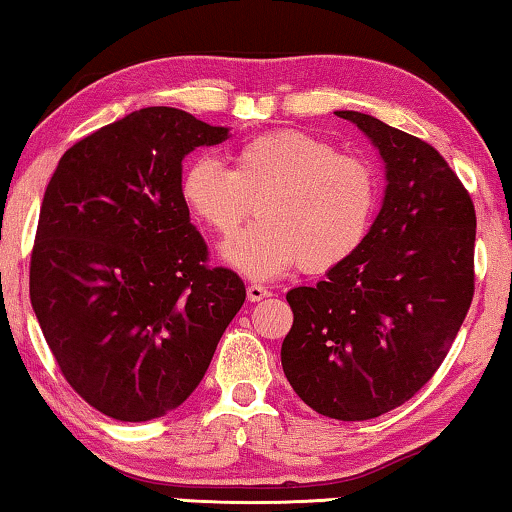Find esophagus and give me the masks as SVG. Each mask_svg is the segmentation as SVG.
Returning <instances> with one entry per match:
<instances>
[{
    "label": "esophagus",
    "instance_id": "esophagus-1",
    "mask_svg": "<svg viewBox=\"0 0 512 512\" xmlns=\"http://www.w3.org/2000/svg\"><path fill=\"white\" fill-rule=\"evenodd\" d=\"M271 292L269 289H266L264 285H257V282H253V285H248V301H262V299H266V296H269Z\"/></svg>",
    "mask_w": 512,
    "mask_h": 512
}]
</instances>
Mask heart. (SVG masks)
<instances>
[{
  "label": "heart",
  "instance_id": "b5f03b06",
  "mask_svg": "<svg viewBox=\"0 0 512 512\" xmlns=\"http://www.w3.org/2000/svg\"><path fill=\"white\" fill-rule=\"evenodd\" d=\"M232 170L216 158L190 160L181 200L220 239L257 220L223 250L250 278H276L303 264L324 273L347 262L370 232L379 186L363 158L301 131L257 135L234 151Z\"/></svg>",
  "mask_w": 512,
  "mask_h": 512
}]
</instances>
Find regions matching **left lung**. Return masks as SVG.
<instances>
[{
    "label": "left lung",
    "instance_id": "left-lung-1",
    "mask_svg": "<svg viewBox=\"0 0 512 512\" xmlns=\"http://www.w3.org/2000/svg\"><path fill=\"white\" fill-rule=\"evenodd\" d=\"M386 163L384 204L361 248L294 287L282 370L317 414L368 421L432 379L474 299L476 209L432 144L370 114L338 112Z\"/></svg>",
    "mask_w": 512,
    "mask_h": 512
}]
</instances>
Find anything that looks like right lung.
Returning <instances> with one entry per match:
<instances>
[{"mask_svg":"<svg viewBox=\"0 0 512 512\" xmlns=\"http://www.w3.org/2000/svg\"><path fill=\"white\" fill-rule=\"evenodd\" d=\"M223 140L144 108L75 142L45 188L29 299L61 375L114 421L177 409L246 301L232 269L209 266L179 190L183 156Z\"/></svg>","mask_w":512,"mask_h":512,"instance_id":"1","label":"right lung"}]
</instances>
